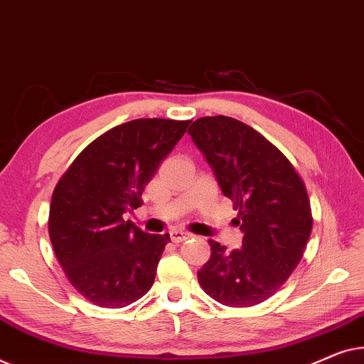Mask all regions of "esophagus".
<instances>
[{
	"instance_id": "esophagus-1",
	"label": "esophagus",
	"mask_w": 364,
	"mask_h": 364,
	"mask_svg": "<svg viewBox=\"0 0 364 364\" xmlns=\"http://www.w3.org/2000/svg\"><path fill=\"white\" fill-rule=\"evenodd\" d=\"M191 237V234L189 232H183V231H171L170 232V239L173 242H183V240H186Z\"/></svg>"
}]
</instances>
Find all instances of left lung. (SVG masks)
<instances>
[{
    "label": "left lung",
    "instance_id": "1",
    "mask_svg": "<svg viewBox=\"0 0 364 364\" xmlns=\"http://www.w3.org/2000/svg\"><path fill=\"white\" fill-rule=\"evenodd\" d=\"M223 193L237 209L242 249L209 240L211 257L198 272L206 294L226 306H252L290 277L309 242L314 218L305 183L277 146L231 117H203L189 127Z\"/></svg>",
    "mask_w": 364,
    "mask_h": 364
}]
</instances>
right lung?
<instances>
[{"label": "right lung", "mask_w": 364, "mask_h": 364, "mask_svg": "<svg viewBox=\"0 0 364 364\" xmlns=\"http://www.w3.org/2000/svg\"><path fill=\"white\" fill-rule=\"evenodd\" d=\"M191 120L136 119L95 138L60 176L49 209V237L65 277L97 306L122 309L155 282L170 242L146 234L124 213L141 206L143 189Z\"/></svg>", "instance_id": "obj_1"}]
</instances>
